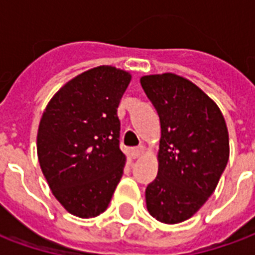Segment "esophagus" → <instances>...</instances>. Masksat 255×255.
Here are the masks:
<instances>
[{
    "label": "esophagus",
    "mask_w": 255,
    "mask_h": 255,
    "mask_svg": "<svg viewBox=\"0 0 255 255\" xmlns=\"http://www.w3.org/2000/svg\"><path fill=\"white\" fill-rule=\"evenodd\" d=\"M143 151H144V149L142 147V146H139V147H135V149L131 150V157H132V158H139L140 155L143 154Z\"/></svg>",
    "instance_id": "esophagus-1"
}]
</instances>
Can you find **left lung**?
Wrapping results in <instances>:
<instances>
[{
  "instance_id": "left-lung-1",
  "label": "left lung",
  "mask_w": 255,
  "mask_h": 255,
  "mask_svg": "<svg viewBox=\"0 0 255 255\" xmlns=\"http://www.w3.org/2000/svg\"><path fill=\"white\" fill-rule=\"evenodd\" d=\"M161 123L158 173L146 188L149 213L177 224L197 213L217 187L230 158V138L219 106L175 73L140 78Z\"/></svg>"
}]
</instances>
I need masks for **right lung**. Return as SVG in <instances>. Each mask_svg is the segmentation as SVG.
I'll return each mask as SVG.
<instances>
[{"label":"right lung","mask_w":255,"mask_h":255,"mask_svg":"<svg viewBox=\"0 0 255 255\" xmlns=\"http://www.w3.org/2000/svg\"><path fill=\"white\" fill-rule=\"evenodd\" d=\"M131 75L111 65L80 73L42 115L36 150L53 195L82 219L105 212L123 176L117 108Z\"/></svg>","instance_id":"obj_1"}]
</instances>
